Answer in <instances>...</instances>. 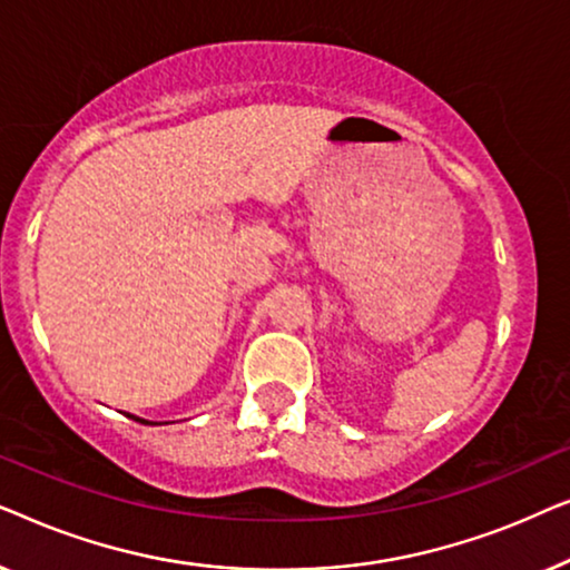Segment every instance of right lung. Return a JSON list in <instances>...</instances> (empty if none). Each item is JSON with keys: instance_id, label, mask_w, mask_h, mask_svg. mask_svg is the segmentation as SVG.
I'll return each instance as SVG.
<instances>
[{"instance_id": "obj_1", "label": "right lung", "mask_w": 570, "mask_h": 570, "mask_svg": "<svg viewBox=\"0 0 570 570\" xmlns=\"http://www.w3.org/2000/svg\"><path fill=\"white\" fill-rule=\"evenodd\" d=\"M135 420H139V423H147V420H142V417H135Z\"/></svg>"}]
</instances>
